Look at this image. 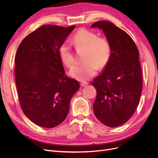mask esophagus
<instances>
[{
    "label": "esophagus",
    "mask_w": 158,
    "mask_h": 158,
    "mask_svg": "<svg viewBox=\"0 0 158 158\" xmlns=\"http://www.w3.org/2000/svg\"><path fill=\"white\" fill-rule=\"evenodd\" d=\"M88 84V82H82L80 83V85H81V86L82 87H84V86H85V85H87Z\"/></svg>",
    "instance_id": "1"
}]
</instances>
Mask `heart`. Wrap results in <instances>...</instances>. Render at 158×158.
Masks as SVG:
<instances>
[{
	"label": "heart",
	"mask_w": 158,
	"mask_h": 158,
	"mask_svg": "<svg viewBox=\"0 0 158 158\" xmlns=\"http://www.w3.org/2000/svg\"><path fill=\"white\" fill-rule=\"evenodd\" d=\"M73 43L77 49H85L82 64L76 66L70 71L73 77L81 81L92 78L99 69L106 66L111 56V47L103 37H98L96 33L87 30H80L73 35ZM60 60L68 68L74 65V56L70 45L66 41L59 46Z\"/></svg>",
	"instance_id": "1"
}]
</instances>
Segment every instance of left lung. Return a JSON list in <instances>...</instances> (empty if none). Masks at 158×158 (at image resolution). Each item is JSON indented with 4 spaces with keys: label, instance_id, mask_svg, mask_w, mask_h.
Here are the masks:
<instances>
[{
    "label": "left lung",
    "instance_id": "1",
    "mask_svg": "<svg viewBox=\"0 0 158 158\" xmlns=\"http://www.w3.org/2000/svg\"><path fill=\"white\" fill-rule=\"evenodd\" d=\"M103 30L111 47V56L102 74L92 82L97 91L93 108L104 125L117 127L135 112L142 90L139 51L127 33L107 21L94 23Z\"/></svg>",
    "mask_w": 158,
    "mask_h": 158
}]
</instances>
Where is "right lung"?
Listing matches in <instances>:
<instances>
[{
	"label": "right lung",
	"mask_w": 158,
	"mask_h": 158,
	"mask_svg": "<svg viewBox=\"0 0 158 158\" xmlns=\"http://www.w3.org/2000/svg\"><path fill=\"white\" fill-rule=\"evenodd\" d=\"M75 26H43L27 35L15 56L16 85L21 109L35 125L54 128L67 116L78 81L68 77L59 48Z\"/></svg>",
	"instance_id": "right-lung-1"
}]
</instances>
